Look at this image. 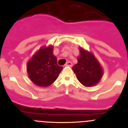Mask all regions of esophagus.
<instances>
[{"label": "esophagus", "mask_w": 128, "mask_h": 128, "mask_svg": "<svg viewBox=\"0 0 128 128\" xmlns=\"http://www.w3.org/2000/svg\"><path fill=\"white\" fill-rule=\"evenodd\" d=\"M64 66H70V67H71L72 66V63L70 62H68L66 63V64H64Z\"/></svg>", "instance_id": "esophagus-1"}]
</instances>
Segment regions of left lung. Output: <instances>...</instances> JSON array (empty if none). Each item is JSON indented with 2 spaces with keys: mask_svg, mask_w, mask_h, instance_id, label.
Listing matches in <instances>:
<instances>
[{
  "mask_svg": "<svg viewBox=\"0 0 128 128\" xmlns=\"http://www.w3.org/2000/svg\"><path fill=\"white\" fill-rule=\"evenodd\" d=\"M78 63L72 67L76 78L82 85L92 87L96 85L102 77V66L92 52L79 47Z\"/></svg>",
  "mask_w": 128,
  "mask_h": 128,
  "instance_id": "1",
  "label": "left lung"
}]
</instances>
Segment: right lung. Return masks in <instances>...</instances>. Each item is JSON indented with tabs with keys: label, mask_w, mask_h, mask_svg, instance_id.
Returning <instances> with one entry per match:
<instances>
[{
	"label": "right lung",
	"mask_w": 128,
	"mask_h": 128,
	"mask_svg": "<svg viewBox=\"0 0 128 128\" xmlns=\"http://www.w3.org/2000/svg\"><path fill=\"white\" fill-rule=\"evenodd\" d=\"M53 48L52 46L40 48L27 64L28 78L40 87L46 88L53 83L63 69L58 64Z\"/></svg>",
	"instance_id": "right-lung-1"
}]
</instances>
